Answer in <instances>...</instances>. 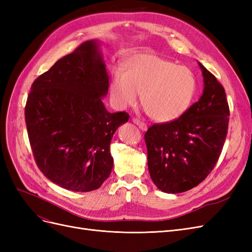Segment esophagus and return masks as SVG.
I'll return each mask as SVG.
<instances>
[{
	"label": "esophagus",
	"mask_w": 252,
	"mask_h": 252,
	"mask_svg": "<svg viewBox=\"0 0 252 252\" xmlns=\"http://www.w3.org/2000/svg\"><path fill=\"white\" fill-rule=\"evenodd\" d=\"M132 122L134 124H136L138 125V127L140 128V129H142L143 131H146L147 130V125L144 123V122H142L141 120H139V119H135V118H133L132 119Z\"/></svg>",
	"instance_id": "34e87169"
}]
</instances>
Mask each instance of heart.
<instances>
[{
	"mask_svg": "<svg viewBox=\"0 0 252 252\" xmlns=\"http://www.w3.org/2000/svg\"><path fill=\"white\" fill-rule=\"evenodd\" d=\"M196 89V78L188 67L146 52L126 59L122 73H114L109 84L118 108L134 105L139 94L145 112L158 123L181 118L191 105Z\"/></svg>",
	"mask_w": 252,
	"mask_h": 252,
	"instance_id": "b5f03b06",
	"label": "heart"
}]
</instances>
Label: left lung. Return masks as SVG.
Instances as JSON below:
<instances>
[{"instance_id":"1","label":"left lung","mask_w":252,"mask_h":252,"mask_svg":"<svg viewBox=\"0 0 252 252\" xmlns=\"http://www.w3.org/2000/svg\"><path fill=\"white\" fill-rule=\"evenodd\" d=\"M199 66L204 78L200 100L178 120L150 126L144 136L151 180L167 193L187 191L207 178L226 140L230 113L225 89Z\"/></svg>"}]
</instances>
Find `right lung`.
<instances>
[{
  "label": "right lung",
  "mask_w": 252,
  "mask_h": 252,
  "mask_svg": "<svg viewBox=\"0 0 252 252\" xmlns=\"http://www.w3.org/2000/svg\"><path fill=\"white\" fill-rule=\"evenodd\" d=\"M109 78L97 41H86L60 59L32 85L25 122L35 163L52 183L93 191L113 167L110 143L128 113H110L101 98Z\"/></svg>",
  "instance_id": "add662e5"
}]
</instances>
